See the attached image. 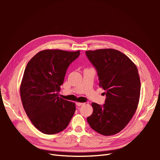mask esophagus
Listing matches in <instances>:
<instances>
[{
  "label": "esophagus",
  "mask_w": 160,
  "mask_h": 160,
  "mask_svg": "<svg viewBox=\"0 0 160 160\" xmlns=\"http://www.w3.org/2000/svg\"><path fill=\"white\" fill-rule=\"evenodd\" d=\"M83 104H84V103H81V102H77V103H76L77 106H78V107H80V106L83 105Z\"/></svg>",
  "instance_id": "esophagus-1"
}]
</instances>
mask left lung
I'll use <instances>...</instances> for the list:
<instances>
[{"mask_svg":"<svg viewBox=\"0 0 160 160\" xmlns=\"http://www.w3.org/2000/svg\"><path fill=\"white\" fill-rule=\"evenodd\" d=\"M105 91L103 105L92 103L93 113L87 118L91 128L103 135L121 132L132 119L139 103L141 83L138 70L123 52L113 49L87 51Z\"/></svg>","mask_w":160,"mask_h":160,"instance_id":"8db88e82","label":"left lung"}]
</instances>
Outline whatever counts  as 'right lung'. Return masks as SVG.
Wrapping results in <instances>:
<instances>
[{
    "instance_id": "add662e5",
    "label": "right lung",
    "mask_w": 160,
    "mask_h": 160,
    "mask_svg": "<svg viewBox=\"0 0 160 160\" xmlns=\"http://www.w3.org/2000/svg\"><path fill=\"white\" fill-rule=\"evenodd\" d=\"M80 51L47 49L28 61L24 72L20 95L24 109L38 130L52 135L63 131L76 109L75 103L58 97L69 65Z\"/></svg>"
}]
</instances>
